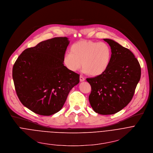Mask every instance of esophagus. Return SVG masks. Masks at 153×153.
<instances>
[{"label":"esophagus","mask_w":153,"mask_h":153,"mask_svg":"<svg viewBox=\"0 0 153 153\" xmlns=\"http://www.w3.org/2000/svg\"><path fill=\"white\" fill-rule=\"evenodd\" d=\"M79 81H80L81 82H82V81H85V78H84L82 76L80 75V76H79Z\"/></svg>","instance_id":"1"}]
</instances>
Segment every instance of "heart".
<instances>
[{"mask_svg":"<svg viewBox=\"0 0 153 153\" xmlns=\"http://www.w3.org/2000/svg\"><path fill=\"white\" fill-rule=\"evenodd\" d=\"M111 56V49L106 43L81 40L71 46L70 53L65 54L63 62L71 72L78 71L82 65L84 72L96 76L106 71Z\"/></svg>","mask_w":153,"mask_h":153,"instance_id":"1","label":"heart"}]
</instances>
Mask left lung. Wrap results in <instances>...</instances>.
Here are the masks:
<instances>
[{
  "label": "left lung",
  "mask_w": 153,
  "mask_h": 153,
  "mask_svg": "<svg viewBox=\"0 0 153 153\" xmlns=\"http://www.w3.org/2000/svg\"><path fill=\"white\" fill-rule=\"evenodd\" d=\"M103 40L111 47L110 64L103 74L86 80L91 86L89 100L94 111L111 115L121 111L132 100L140 79L141 68L128 48L112 39Z\"/></svg>",
  "instance_id": "left-lung-1"
}]
</instances>
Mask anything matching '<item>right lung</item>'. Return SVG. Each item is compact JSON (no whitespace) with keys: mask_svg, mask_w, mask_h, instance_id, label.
<instances>
[{"mask_svg":"<svg viewBox=\"0 0 153 153\" xmlns=\"http://www.w3.org/2000/svg\"><path fill=\"white\" fill-rule=\"evenodd\" d=\"M70 41L57 37L25 49L13 67L15 90L22 104L32 112L48 116L63 107L79 75L64 65Z\"/></svg>","mask_w":153,"mask_h":153,"instance_id":"obj_1","label":"right lung"}]
</instances>
